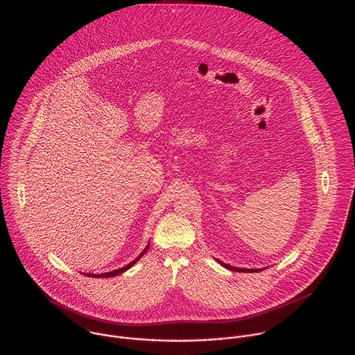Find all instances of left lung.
I'll return each mask as SVG.
<instances>
[{
  "label": "left lung",
  "instance_id": "8db88e82",
  "mask_svg": "<svg viewBox=\"0 0 355 355\" xmlns=\"http://www.w3.org/2000/svg\"><path fill=\"white\" fill-rule=\"evenodd\" d=\"M220 262V261H218ZM223 266H225L227 269H230V270H235V272H259V270H262V269H245V268H235V266H231V265H227V263H224V262H220Z\"/></svg>",
  "mask_w": 355,
  "mask_h": 355
}]
</instances>
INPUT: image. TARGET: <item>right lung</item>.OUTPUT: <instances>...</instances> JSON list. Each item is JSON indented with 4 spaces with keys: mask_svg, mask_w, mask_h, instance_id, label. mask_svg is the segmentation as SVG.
Wrapping results in <instances>:
<instances>
[{
    "mask_svg": "<svg viewBox=\"0 0 355 355\" xmlns=\"http://www.w3.org/2000/svg\"><path fill=\"white\" fill-rule=\"evenodd\" d=\"M148 248H149V245H148ZM148 248L142 252V253L139 254L132 262H130L128 265H125L124 268H120V269H117V270H113V272H107V273H102V275H92V273H87V276H92V277H113V276H116V275H120V273H123V272H125L127 269H130L144 254L146 253V250H148Z\"/></svg>",
    "mask_w": 355,
    "mask_h": 355,
    "instance_id": "obj_1",
    "label": "right lung"
}]
</instances>
